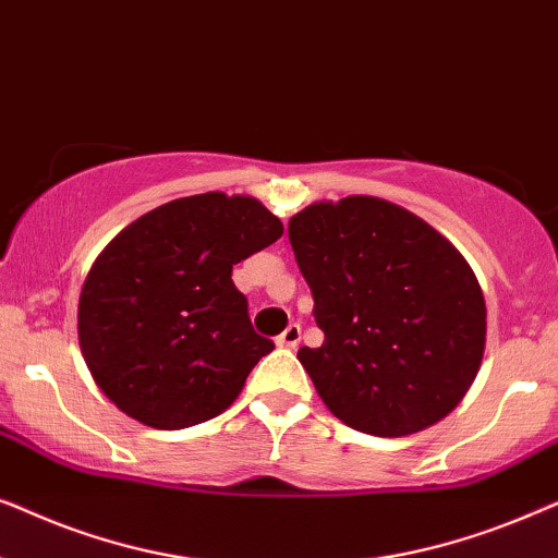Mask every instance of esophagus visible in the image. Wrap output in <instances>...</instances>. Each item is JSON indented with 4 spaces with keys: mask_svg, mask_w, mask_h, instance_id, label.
<instances>
[{
    "mask_svg": "<svg viewBox=\"0 0 558 558\" xmlns=\"http://www.w3.org/2000/svg\"><path fill=\"white\" fill-rule=\"evenodd\" d=\"M300 340H302V327L300 325H289L284 332L279 335L277 338V345L279 348H289V350H294L296 345H300Z\"/></svg>",
    "mask_w": 558,
    "mask_h": 558,
    "instance_id": "obj_1",
    "label": "esophagus"
}]
</instances>
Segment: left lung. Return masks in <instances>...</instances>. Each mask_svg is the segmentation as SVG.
I'll return each mask as SVG.
<instances>
[{"instance_id":"8db88e82","label":"left lung","mask_w":558,"mask_h":558,"mask_svg":"<svg viewBox=\"0 0 558 558\" xmlns=\"http://www.w3.org/2000/svg\"><path fill=\"white\" fill-rule=\"evenodd\" d=\"M319 348L296 357L350 429L407 437L470 391L485 353L480 281L445 235L384 197L319 201L289 220Z\"/></svg>"}]
</instances>
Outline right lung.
I'll list each match as a JSON object with an SVG mask.
<instances>
[{"instance_id":"obj_1","label":"right lung","mask_w":558,"mask_h":558,"mask_svg":"<svg viewBox=\"0 0 558 558\" xmlns=\"http://www.w3.org/2000/svg\"><path fill=\"white\" fill-rule=\"evenodd\" d=\"M281 233L256 197L203 193L113 235L78 300L81 353L106 399L155 429L223 414L274 350L251 327L231 271Z\"/></svg>"}]
</instances>
